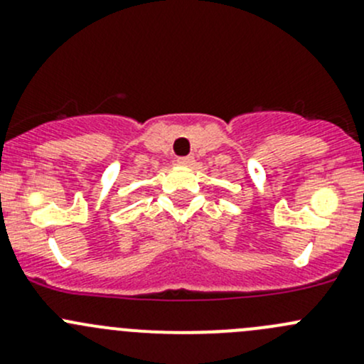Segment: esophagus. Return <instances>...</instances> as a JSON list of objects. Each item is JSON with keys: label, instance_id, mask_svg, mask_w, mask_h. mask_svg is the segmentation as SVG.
Wrapping results in <instances>:
<instances>
[{"label": "esophagus", "instance_id": "34e87169", "mask_svg": "<svg viewBox=\"0 0 364 364\" xmlns=\"http://www.w3.org/2000/svg\"><path fill=\"white\" fill-rule=\"evenodd\" d=\"M176 161H178L179 165H183V167H190V165L196 164V159H193V156H181V159H178Z\"/></svg>", "mask_w": 364, "mask_h": 364}]
</instances>
